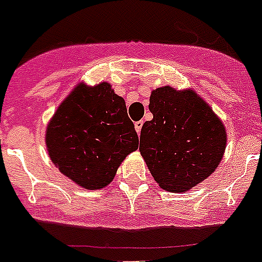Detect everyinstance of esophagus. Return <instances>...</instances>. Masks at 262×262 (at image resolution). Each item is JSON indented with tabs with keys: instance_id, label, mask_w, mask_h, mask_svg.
I'll return each instance as SVG.
<instances>
[{
	"instance_id": "1",
	"label": "esophagus",
	"mask_w": 262,
	"mask_h": 262,
	"mask_svg": "<svg viewBox=\"0 0 262 262\" xmlns=\"http://www.w3.org/2000/svg\"><path fill=\"white\" fill-rule=\"evenodd\" d=\"M142 125H144V121H137V122H136L135 124V127H136V132H137L138 135H140V133H141V129H142Z\"/></svg>"
}]
</instances>
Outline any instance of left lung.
Masks as SVG:
<instances>
[{
  "label": "left lung",
  "instance_id": "obj_1",
  "mask_svg": "<svg viewBox=\"0 0 262 262\" xmlns=\"http://www.w3.org/2000/svg\"><path fill=\"white\" fill-rule=\"evenodd\" d=\"M149 111L140 151L158 185L185 192L208 179L226 146L225 127L209 105L194 92L164 86L151 92Z\"/></svg>",
  "mask_w": 262,
  "mask_h": 262
}]
</instances>
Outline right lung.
Segmentation results:
<instances>
[{
  "mask_svg": "<svg viewBox=\"0 0 262 262\" xmlns=\"http://www.w3.org/2000/svg\"><path fill=\"white\" fill-rule=\"evenodd\" d=\"M46 146L62 174L94 190L111 184L124 158L138 148V136L124 98L109 83H80L48 125Z\"/></svg>",
  "mask_w": 262,
  "mask_h": 262,
  "instance_id": "obj_1",
  "label": "right lung"
}]
</instances>
